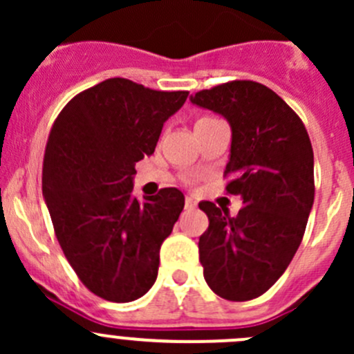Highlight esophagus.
Masks as SVG:
<instances>
[{"label":"esophagus","instance_id":"1","mask_svg":"<svg viewBox=\"0 0 354 354\" xmlns=\"http://www.w3.org/2000/svg\"><path fill=\"white\" fill-rule=\"evenodd\" d=\"M195 205H197V202H195L192 197H187V200H185V209L192 210V209H195Z\"/></svg>","mask_w":354,"mask_h":354}]
</instances>
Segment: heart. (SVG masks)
Returning a JSON list of instances; mask_svg holds the SVG:
<instances>
[{
  "label": "heart",
  "mask_w": 354,
  "mask_h": 354,
  "mask_svg": "<svg viewBox=\"0 0 354 354\" xmlns=\"http://www.w3.org/2000/svg\"><path fill=\"white\" fill-rule=\"evenodd\" d=\"M207 121H212L210 118H202V120H198L197 123H207Z\"/></svg>",
  "instance_id": "1"
}]
</instances>
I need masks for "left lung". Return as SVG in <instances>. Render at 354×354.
I'll return each instance as SVG.
<instances>
[{
	"label": "left lung",
	"instance_id": "1",
	"mask_svg": "<svg viewBox=\"0 0 354 354\" xmlns=\"http://www.w3.org/2000/svg\"><path fill=\"white\" fill-rule=\"evenodd\" d=\"M190 101L230 123L226 190L243 200L234 217L198 203L209 217L198 240L203 277L221 298L246 301L283 276L301 243L315 195L312 144L295 111L257 82H227Z\"/></svg>",
	"mask_w": 354,
	"mask_h": 354
}]
</instances>
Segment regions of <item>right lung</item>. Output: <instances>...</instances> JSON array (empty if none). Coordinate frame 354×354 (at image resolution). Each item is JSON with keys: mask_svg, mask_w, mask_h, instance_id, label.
<instances>
[{"mask_svg": "<svg viewBox=\"0 0 354 354\" xmlns=\"http://www.w3.org/2000/svg\"><path fill=\"white\" fill-rule=\"evenodd\" d=\"M188 92L108 78L75 95L49 133L42 195L63 253L82 283L114 303L144 296L159 250L185 207L178 188L133 197L135 164L152 156Z\"/></svg>", "mask_w": 354, "mask_h": 354, "instance_id": "obj_1", "label": "right lung"}]
</instances>
